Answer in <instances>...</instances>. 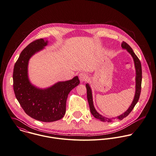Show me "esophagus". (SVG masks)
Instances as JSON below:
<instances>
[{
    "label": "esophagus",
    "mask_w": 156,
    "mask_h": 156,
    "mask_svg": "<svg viewBox=\"0 0 156 156\" xmlns=\"http://www.w3.org/2000/svg\"><path fill=\"white\" fill-rule=\"evenodd\" d=\"M79 78L81 83L86 81L87 79V75L84 72H81L79 74Z\"/></svg>",
    "instance_id": "34e87169"
}]
</instances>
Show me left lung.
<instances>
[{"mask_svg": "<svg viewBox=\"0 0 156 156\" xmlns=\"http://www.w3.org/2000/svg\"><path fill=\"white\" fill-rule=\"evenodd\" d=\"M122 48L126 50V51L129 53V54L131 55V57L133 58L134 63V67L136 69V90H135V95L133 99V101L131 104V105L129 107V108L127 109L126 112H125L122 115L112 118H105V116H103L102 115H100L97 111L96 110L94 105V101H93V96H92V89L88 83L86 84V87L87 89V100L89 104V107L90 110V112L92 115L94 117L101 121L102 122H112L113 120L115 119H118V120H122L125 117H126L130 112L133 110L134 106L137 104V102L139 101L140 94L141 92V84H142V66L141 63L138 58V57L136 56V55L133 52V50L132 48L125 41H122L121 44Z\"/></svg>", "mask_w": 156, "mask_h": 156, "instance_id": "left-lung-1", "label": "left lung"}]
</instances>
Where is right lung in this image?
Wrapping results in <instances>:
<instances>
[{
	"mask_svg": "<svg viewBox=\"0 0 156 156\" xmlns=\"http://www.w3.org/2000/svg\"><path fill=\"white\" fill-rule=\"evenodd\" d=\"M48 43V40L40 38L28 44L15 63L12 77L14 94L25 112L32 118L44 122L56 121L63 118L68 94L80 84L76 76L70 80L59 81L46 89H40L32 84L28 73L30 59Z\"/></svg>",
	"mask_w": 156,
	"mask_h": 156,
	"instance_id": "add662e5",
	"label": "right lung"
}]
</instances>
